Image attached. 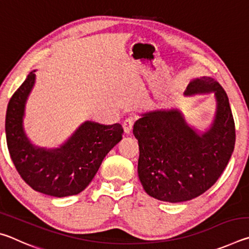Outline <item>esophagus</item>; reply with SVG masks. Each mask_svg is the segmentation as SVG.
<instances>
[{
	"mask_svg": "<svg viewBox=\"0 0 249 249\" xmlns=\"http://www.w3.org/2000/svg\"><path fill=\"white\" fill-rule=\"evenodd\" d=\"M133 124H134V121L132 117H128V119H126L123 123V129H124V133L125 134H129L132 132V128H133Z\"/></svg>",
	"mask_w": 249,
	"mask_h": 249,
	"instance_id": "1",
	"label": "esophagus"
}]
</instances>
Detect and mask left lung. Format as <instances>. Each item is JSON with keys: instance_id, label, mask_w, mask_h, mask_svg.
<instances>
[{"instance_id": "left-lung-1", "label": "left lung", "mask_w": 249, "mask_h": 249, "mask_svg": "<svg viewBox=\"0 0 249 249\" xmlns=\"http://www.w3.org/2000/svg\"><path fill=\"white\" fill-rule=\"evenodd\" d=\"M213 92L215 117L199 133L178 108L142 113L134 124L138 140V177L147 195L178 203L195 199L212 187L229 163L235 146V124L229 98L221 84L210 77L193 79L185 95Z\"/></svg>"}]
</instances>
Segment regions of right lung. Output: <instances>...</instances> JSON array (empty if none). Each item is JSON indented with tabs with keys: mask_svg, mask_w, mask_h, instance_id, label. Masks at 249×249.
Here are the masks:
<instances>
[{
	"mask_svg": "<svg viewBox=\"0 0 249 249\" xmlns=\"http://www.w3.org/2000/svg\"><path fill=\"white\" fill-rule=\"evenodd\" d=\"M34 72L27 75L7 105L5 133L12 161L35 191L56 197L78 195L94 178L108 151L121 142L123 127L87 121L58 148L33 145L25 134L23 119L35 84Z\"/></svg>",
	"mask_w": 249,
	"mask_h": 249,
	"instance_id": "1",
	"label": "right lung"
}]
</instances>
